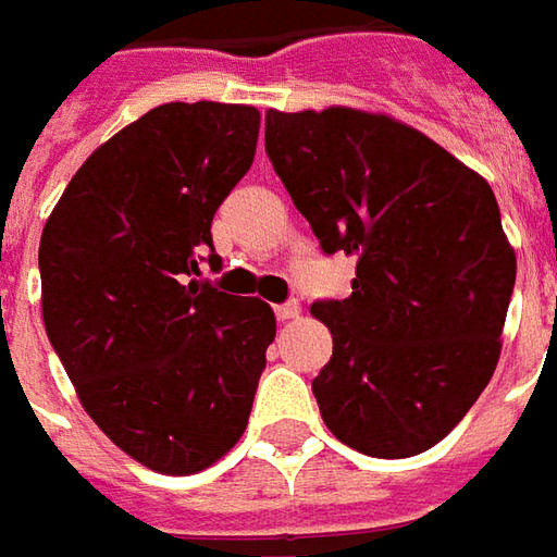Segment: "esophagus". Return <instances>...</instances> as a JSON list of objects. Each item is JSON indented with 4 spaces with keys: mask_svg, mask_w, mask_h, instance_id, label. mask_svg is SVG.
<instances>
[{
    "mask_svg": "<svg viewBox=\"0 0 557 557\" xmlns=\"http://www.w3.org/2000/svg\"><path fill=\"white\" fill-rule=\"evenodd\" d=\"M274 313H277L280 322H292V319L301 315V307L298 304H280V307H274Z\"/></svg>",
    "mask_w": 557,
    "mask_h": 557,
    "instance_id": "1",
    "label": "esophagus"
}]
</instances>
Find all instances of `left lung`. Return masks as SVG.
I'll use <instances>...</instances> for the list:
<instances>
[{
	"instance_id": "obj_1",
	"label": "left lung",
	"mask_w": 557,
	"mask_h": 557,
	"mask_svg": "<svg viewBox=\"0 0 557 557\" xmlns=\"http://www.w3.org/2000/svg\"><path fill=\"white\" fill-rule=\"evenodd\" d=\"M265 151L351 295L315 301L334 355L325 426L379 459L430 450L490 385L516 253L490 182L406 122L355 107L265 115Z\"/></svg>"
}]
</instances>
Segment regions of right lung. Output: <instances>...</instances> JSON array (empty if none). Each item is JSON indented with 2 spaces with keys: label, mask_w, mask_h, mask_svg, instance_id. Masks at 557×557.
Segmentation results:
<instances>
[{
  "label": "right lung",
  "mask_w": 557,
  "mask_h": 557,
  "mask_svg": "<svg viewBox=\"0 0 557 557\" xmlns=\"http://www.w3.org/2000/svg\"><path fill=\"white\" fill-rule=\"evenodd\" d=\"M256 139V107L160 103L91 151L41 232L47 337L86 414L158 474L230 454L277 334L265 301L194 280Z\"/></svg>",
  "instance_id": "right-lung-1"
}]
</instances>
